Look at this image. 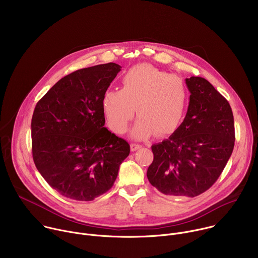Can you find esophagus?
I'll list each match as a JSON object with an SVG mask.
<instances>
[{"mask_svg": "<svg viewBox=\"0 0 258 258\" xmlns=\"http://www.w3.org/2000/svg\"><path fill=\"white\" fill-rule=\"evenodd\" d=\"M142 148L141 145H138V144H131V150L132 151H137L139 149Z\"/></svg>", "mask_w": 258, "mask_h": 258, "instance_id": "1", "label": "esophagus"}]
</instances>
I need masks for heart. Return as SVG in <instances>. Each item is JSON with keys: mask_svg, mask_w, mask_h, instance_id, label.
Wrapping results in <instances>:
<instances>
[{"mask_svg": "<svg viewBox=\"0 0 258 258\" xmlns=\"http://www.w3.org/2000/svg\"><path fill=\"white\" fill-rule=\"evenodd\" d=\"M188 99L181 78L150 64H139L124 73L120 90L103 95L102 107L110 127L117 134L127 130L137 109L139 117L131 135L145 140L155 133L157 137L175 133L185 117Z\"/></svg>", "mask_w": 258, "mask_h": 258, "instance_id": "heart-1", "label": "heart"}]
</instances>
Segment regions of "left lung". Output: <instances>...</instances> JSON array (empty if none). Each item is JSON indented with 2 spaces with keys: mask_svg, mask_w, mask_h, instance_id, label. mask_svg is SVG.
<instances>
[{
  "mask_svg": "<svg viewBox=\"0 0 258 258\" xmlns=\"http://www.w3.org/2000/svg\"><path fill=\"white\" fill-rule=\"evenodd\" d=\"M190 101L185 119L161 143L152 145L154 159L147 170L164 195L195 197L223 172L235 145L232 108L205 79H186Z\"/></svg>",
  "mask_w": 258,
  "mask_h": 258,
  "instance_id": "1",
  "label": "left lung"
}]
</instances>
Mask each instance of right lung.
<instances>
[{
    "instance_id": "add662e5",
    "label": "right lung",
    "mask_w": 258,
    "mask_h": 258,
    "mask_svg": "<svg viewBox=\"0 0 258 258\" xmlns=\"http://www.w3.org/2000/svg\"><path fill=\"white\" fill-rule=\"evenodd\" d=\"M120 70L112 62L79 69L57 82L34 108L33 161L64 197L92 201L106 193L130 154L128 143L104 127L102 98Z\"/></svg>"
}]
</instances>
